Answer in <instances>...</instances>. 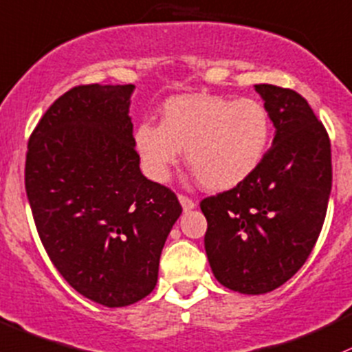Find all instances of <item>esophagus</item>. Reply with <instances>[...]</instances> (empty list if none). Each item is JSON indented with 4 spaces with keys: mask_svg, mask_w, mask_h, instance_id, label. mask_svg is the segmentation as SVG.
Here are the masks:
<instances>
[{
    "mask_svg": "<svg viewBox=\"0 0 352 352\" xmlns=\"http://www.w3.org/2000/svg\"><path fill=\"white\" fill-rule=\"evenodd\" d=\"M177 199H179L181 206H183V210H184V211H191L192 208L196 206V203L192 201L191 198H188V196H184V195H179V196H177Z\"/></svg>",
    "mask_w": 352,
    "mask_h": 352,
    "instance_id": "obj_1",
    "label": "esophagus"
}]
</instances>
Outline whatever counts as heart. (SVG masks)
Returning a JSON list of instances; mask_svg holds the SVG:
<instances>
[{
  "label": "heart",
  "instance_id": "1",
  "mask_svg": "<svg viewBox=\"0 0 352 352\" xmlns=\"http://www.w3.org/2000/svg\"><path fill=\"white\" fill-rule=\"evenodd\" d=\"M270 135V116L262 102L188 94L166 102L161 124H139L134 142L153 181H168L181 151H186V162L203 186L226 191L262 164Z\"/></svg>",
  "mask_w": 352,
  "mask_h": 352
}]
</instances>
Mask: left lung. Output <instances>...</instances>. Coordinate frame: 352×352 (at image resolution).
I'll return each mask as SVG.
<instances>
[{
    "label": "left lung",
    "mask_w": 352,
    "mask_h": 352,
    "mask_svg": "<svg viewBox=\"0 0 352 352\" xmlns=\"http://www.w3.org/2000/svg\"><path fill=\"white\" fill-rule=\"evenodd\" d=\"M275 127L256 171L201 201L213 275L240 294H267L305 263L322 230L332 186L331 141L296 90L260 84Z\"/></svg>",
    "instance_id": "obj_1"
}]
</instances>
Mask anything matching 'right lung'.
<instances>
[{
    "label": "right lung",
    "mask_w": 352,
    "mask_h": 352,
    "mask_svg": "<svg viewBox=\"0 0 352 352\" xmlns=\"http://www.w3.org/2000/svg\"><path fill=\"white\" fill-rule=\"evenodd\" d=\"M134 85H78L50 105L28 141L25 188L45 250L78 294L126 307L153 292L181 208L139 168Z\"/></svg>",
    "instance_id": "1"
}]
</instances>
